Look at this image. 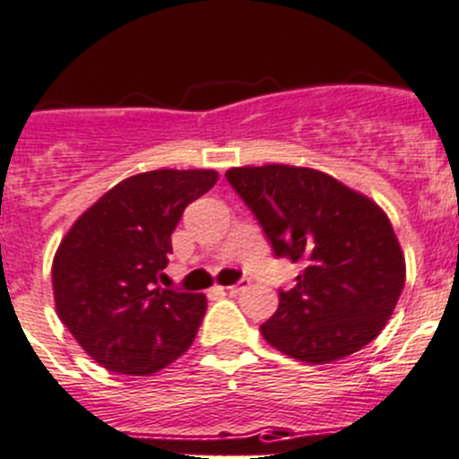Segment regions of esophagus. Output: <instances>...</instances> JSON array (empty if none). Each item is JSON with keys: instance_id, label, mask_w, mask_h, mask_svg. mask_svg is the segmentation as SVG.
<instances>
[{"instance_id": "esophagus-1", "label": "esophagus", "mask_w": 459, "mask_h": 459, "mask_svg": "<svg viewBox=\"0 0 459 459\" xmlns=\"http://www.w3.org/2000/svg\"><path fill=\"white\" fill-rule=\"evenodd\" d=\"M246 289V281H238V284H232V287H218L221 293H238Z\"/></svg>"}]
</instances>
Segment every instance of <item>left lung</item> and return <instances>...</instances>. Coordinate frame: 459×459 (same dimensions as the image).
Instances as JSON below:
<instances>
[{
    "mask_svg": "<svg viewBox=\"0 0 459 459\" xmlns=\"http://www.w3.org/2000/svg\"><path fill=\"white\" fill-rule=\"evenodd\" d=\"M225 178L277 257L305 266L293 289H280L264 339L307 364H330L371 343L405 284V255L386 213L314 168L243 166Z\"/></svg>",
    "mask_w": 459,
    "mask_h": 459,
    "instance_id": "obj_1",
    "label": "left lung"
}]
</instances>
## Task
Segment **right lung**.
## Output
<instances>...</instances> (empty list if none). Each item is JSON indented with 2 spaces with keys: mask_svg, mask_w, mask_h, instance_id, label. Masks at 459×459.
<instances>
[{
  "mask_svg": "<svg viewBox=\"0 0 459 459\" xmlns=\"http://www.w3.org/2000/svg\"><path fill=\"white\" fill-rule=\"evenodd\" d=\"M216 182L207 168L141 172L104 193L63 237L52 264L56 314L108 371L152 376L191 348L207 298L157 280L184 209Z\"/></svg>",
  "mask_w": 459,
  "mask_h": 459,
  "instance_id": "1",
  "label": "right lung"
}]
</instances>
